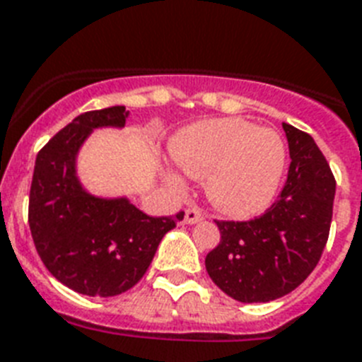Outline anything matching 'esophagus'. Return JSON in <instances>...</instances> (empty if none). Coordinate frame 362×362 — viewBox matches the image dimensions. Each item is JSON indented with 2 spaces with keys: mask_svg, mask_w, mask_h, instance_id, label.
Returning <instances> with one entry per match:
<instances>
[{
  "mask_svg": "<svg viewBox=\"0 0 362 362\" xmlns=\"http://www.w3.org/2000/svg\"><path fill=\"white\" fill-rule=\"evenodd\" d=\"M204 219V214H202L199 208H187L186 210V217H184V221L187 223V225H193V223H199Z\"/></svg>",
  "mask_w": 362,
  "mask_h": 362,
  "instance_id": "esophagus-1",
  "label": "esophagus"
}]
</instances>
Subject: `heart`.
Here are the masks:
<instances>
[{
    "label": "heart",
    "instance_id": "1",
    "mask_svg": "<svg viewBox=\"0 0 362 362\" xmlns=\"http://www.w3.org/2000/svg\"><path fill=\"white\" fill-rule=\"evenodd\" d=\"M176 163L195 178H208L214 206L232 217L266 210L279 191L286 148L279 134L243 119H216L193 124L173 139ZM182 186L176 175H169Z\"/></svg>",
    "mask_w": 362,
    "mask_h": 362
}]
</instances>
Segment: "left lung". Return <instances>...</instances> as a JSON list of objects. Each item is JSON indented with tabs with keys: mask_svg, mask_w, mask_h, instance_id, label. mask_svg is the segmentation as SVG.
Returning <instances> with one entry per match:
<instances>
[{
	"mask_svg": "<svg viewBox=\"0 0 362 362\" xmlns=\"http://www.w3.org/2000/svg\"><path fill=\"white\" fill-rule=\"evenodd\" d=\"M283 128L292 161L279 199L251 221H216L221 242L204 260L211 281L242 303H267L296 290L329 238L337 187L331 167L310 135Z\"/></svg>",
	"mask_w": 362,
	"mask_h": 362,
	"instance_id": "1",
	"label": "left lung"
}]
</instances>
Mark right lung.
<instances>
[{
  "label": "right lung",
  "mask_w": 362,
  "mask_h": 362,
  "mask_svg": "<svg viewBox=\"0 0 362 362\" xmlns=\"http://www.w3.org/2000/svg\"><path fill=\"white\" fill-rule=\"evenodd\" d=\"M124 105L87 111L55 134L35 161L29 228L38 257L64 286L90 298L130 290L145 275L161 238L184 219L151 217L126 197L90 195L76 175V158L96 128H122Z\"/></svg>",
  "instance_id": "obj_1"
}]
</instances>
